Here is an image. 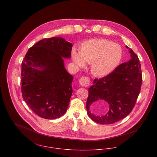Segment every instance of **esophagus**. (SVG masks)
Instances as JSON below:
<instances>
[{
    "label": "esophagus",
    "instance_id": "1",
    "mask_svg": "<svg viewBox=\"0 0 157 157\" xmlns=\"http://www.w3.org/2000/svg\"><path fill=\"white\" fill-rule=\"evenodd\" d=\"M90 80L88 77H82L79 80V83L82 86H88L90 85Z\"/></svg>",
    "mask_w": 157,
    "mask_h": 157
}]
</instances>
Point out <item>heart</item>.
<instances>
[{
  "instance_id": "1",
  "label": "heart",
  "mask_w": 157,
  "mask_h": 157,
  "mask_svg": "<svg viewBox=\"0 0 157 157\" xmlns=\"http://www.w3.org/2000/svg\"><path fill=\"white\" fill-rule=\"evenodd\" d=\"M74 62L83 67L85 62L91 63L90 71L94 75L105 77L117 67L123 57L120 45L104 39H92L85 42L80 48V53L72 51Z\"/></svg>"
}]
</instances>
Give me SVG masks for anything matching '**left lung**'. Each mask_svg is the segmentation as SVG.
Returning <instances> with one entry per match:
<instances>
[{"instance_id":"obj_1","label":"left lung","mask_w":157,"mask_h":157,"mask_svg":"<svg viewBox=\"0 0 157 157\" xmlns=\"http://www.w3.org/2000/svg\"><path fill=\"white\" fill-rule=\"evenodd\" d=\"M126 47L129 49L131 59L108 75L94 79L88 90L87 113L97 123L112 124L125 118L133 109L140 94L142 83L141 64L134 52L128 46ZM103 102L109 106L105 114H95L90 110L91 106L97 109Z\"/></svg>"}]
</instances>
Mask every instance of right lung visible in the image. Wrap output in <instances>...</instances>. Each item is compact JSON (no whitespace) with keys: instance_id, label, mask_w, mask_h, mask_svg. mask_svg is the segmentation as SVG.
Returning <instances> with one entry per match:
<instances>
[{"instance_id":"right-lung-1","label":"right lung","mask_w":157,"mask_h":157,"mask_svg":"<svg viewBox=\"0 0 157 157\" xmlns=\"http://www.w3.org/2000/svg\"><path fill=\"white\" fill-rule=\"evenodd\" d=\"M72 46L61 37L44 39L30 48L23 60V98L42 118L56 119L67 110L73 77L66 70L63 58L71 57Z\"/></svg>"}]
</instances>
